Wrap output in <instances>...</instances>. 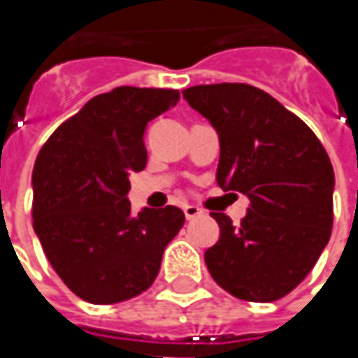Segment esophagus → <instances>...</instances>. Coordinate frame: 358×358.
Masks as SVG:
<instances>
[{
    "mask_svg": "<svg viewBox=\"0 0 358 358\" xmlns=\"http://www.w3.org/2000/svg\"><path fill=\"white\" fill-rule=\"evenodd\" d=\"M183 213H185L187 221H191V219H197L199 215H203V211H201L197 205H185L183 207Z\"/></svg>",
    "mask_w": 358,
    "mask_h": 358,
    "instance_id": "1",
    "label": "esophagus"
}]
</instances>
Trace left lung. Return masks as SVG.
<instances>
[{"mask_svg":"<svg viewBox=\"0 0 358 358\" xmlns=\"http://www.w3.org/2000/svg\"><path fill=\"white\" fill-rule=\"evenodd\" d=\"M183 97L219 135V187L251 201L239 225L211 213L221 229L205 251L211 277L243 301L289 295L333 229L335 173L324 147L307 123L253 85H195Z\"/></svg>","mask_w":358,"mask_h":358,"instance_id":"obj_1","label":"left lung"}]
</instances>
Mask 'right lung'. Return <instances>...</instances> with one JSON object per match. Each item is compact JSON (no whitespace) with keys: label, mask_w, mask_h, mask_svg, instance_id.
Listing matches in <instances>:
<instances>
[{"label":"right lung","mask_w":358,"mask_h":358,"mask_svg":"<svg viewBox=\"0 0 358 358\" xmlns=\"http://www.w3.org/2000/svg\"><path fill=\"white\" fill-rule=\"evenodd\" d=\"M179 101L177 90L115 87L90 99L41 147L34 167V229L51 267L87 303L147 291L181 209L131 213L129 175L147 165V123Z\"/></svg>","instance_id":"add662e5"}]
</instances>
